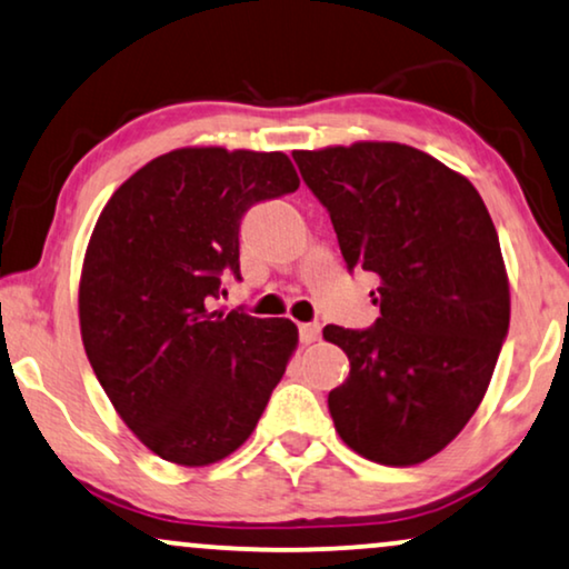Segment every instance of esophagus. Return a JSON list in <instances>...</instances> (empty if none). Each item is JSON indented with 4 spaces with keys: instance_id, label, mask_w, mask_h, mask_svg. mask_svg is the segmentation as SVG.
<instances>
[{
    "instance_id": "1",
    "label": "esophagus",
    "mask_w": 569,
    "mask_h": 569,
    "mask_svg": "<svg viewBox=\"0 0 569 569\" xmlns=\"http://www.w3.org/2000/svg\"><path fill=\"white\" fill-rule=\"evenodd\" d=\"M299 338H301V343H315V340L320 338V325L317 322L299 325Z\"/></svg>"
}]
</instances>
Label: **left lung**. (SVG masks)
<instances>
[{
  "label": "left lung",
  "instance_id": "8db88e82",
  "mask_svg": "<svg viewBox=\"0 0 569 569\" xmlns=\"http://www.w3.org/2000/svg\"><path fill=\"white\" fill-rule=\"evenodd\" d=\"M328 208L348 270L380 278L369 330L328 325L351 361L330 390L340 439L382 466H416L456 439L487 396L510 328V283L481 194L400 142L293 150Z\"/></svg>",
  "mask_w": 569,
  "mask_h": 569
}]
</instances>
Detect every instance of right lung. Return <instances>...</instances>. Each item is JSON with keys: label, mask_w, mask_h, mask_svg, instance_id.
I'll return each instance as SVG.
<instances>
[{"label": "right lung", "mask_w": 569, "mask_h": 569, "mask_svg": "<svg viewBox=\"0 0 569 569\" xmlns=\"http://www.w3.org/2000/svg\"><path fill=\"white\" fill-rule=\"evenodd\" d=\"M297 189L280 150L177 148L98 216L80 272L82 346L121 421L169 463L200 468L239 450L297 351L286 317L208 309L221 280L239 278L241 216Z\"/></svg>", "instance_id": "add662e5"}]
</instances>
